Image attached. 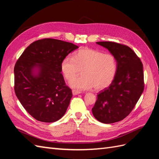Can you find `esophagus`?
Returning a JSON list of instances; mask_svg holds the SVG:
<instances>
[{"mask_svg":"<svg viewBox=\"0 0 159 159\" xmlns=\"http://www.w3.org/2000/svg\"><path fill=\"white\" fill-rule=\"evenodd\" d=\"M82 92L80 91H76V90H72V94L73 95H76L78 94H80V93H81Z\"/></svg>","mask_w":159,"mask_h":159,"instance_id":"1","label":"esophagus"}]
</instances>
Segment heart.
I'll return each mask as SVG.
<instances>
[{
	"mask_svg": "<svg viewBox=\"0 0 159 159\" xmlns=\"http://www.w3.org/2000/svg\"><path fill=\"white\" fill-rule=\"evenodd\" d=\"M117 69L116 56L110 53L91 48L76 51L72 58L66 56L61 62L64 78L70 80L81 70L83 75L70 81L73 88L87 90L94 87L95 90L107 87L114 79Z\"/></svg>",
	"mask_w": 159,
	"mask_h": 159,
	"instance_id": "b5f03b06",
	"label": "heart"
}]
</instances>
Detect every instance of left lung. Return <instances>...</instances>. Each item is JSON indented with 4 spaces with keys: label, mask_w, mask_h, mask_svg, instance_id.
<instances>
[{
    "label": "left lung",
    "mask_w": 159,
    "mask_h": 159,
    "mask_svg": "<svg viewBox=\"0 0 159 159\" xmlns=\"http://www.w3.org/2000/svg\"><path fill=\"white\" fill-rule=\"evenodd\" d=\"M97 43L116 56L117 69L111 84L97 95L92 112L100 122L112 124L125 118L140 99L144 89L143 64L128 46L113 42Z\"/></svg>",
    "instance_id": "obj_1"
}]
</instances>
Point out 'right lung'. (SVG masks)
Masks as SVG:
<instances>
[{
	"label": "right lung",
	"mask_w": 159,
	"mask_h": 159,
	"mask_svg": "<svg viewBox=\"0 0 159 159\" xmlns=\"http://www.w3.org/2000/svg\"><path fill=\"white\" fill-rule=\"evenodd\" d=\"M78 48L62 40L44 38L31 43L17 60L14 90L23 107L36 120L54 122L66 113L72 93L61 73V62ZM35 67L40 70L35 76Z\"/></svg>",
	"instance_id": "right-lung-1"
}]
</instances>
